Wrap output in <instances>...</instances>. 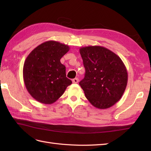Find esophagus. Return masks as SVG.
I'll return each instance as SVG.
<instances>
[{
    "instance_id": "esophagus-1",
    "label": "esophagus",
    "mask_w": 151,
    "mask_h": 151,
    "mask_svg": "<svg viewBox=\"0 0 151 151\" xmlns=\"http://www.w3.org/2000/svg\"><path fill=\"white\" fill-rule=\"evenodd\" d=\"M73 83H75V84H76V83L78 82V78H75L73 79Z\"/></svg>"
}]
</instances>
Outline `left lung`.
<instances>
[{"instance_id": "1", "label": "left lung", "mask_w": 151, "mask_h": 151, "mask_svg": "<svg viewBox=\"0 0 151 151\" xmlns=\"http://www.w3.org/2000/svg\"><path fill=\"white\" fill-rule=\"evenodd\" d=\"M80 53L86 73L79 84L86 97L95 108H110L120 100L127 87L124 63L116 54L101 46L81 47Z\"/></svg>"}]
</instances>
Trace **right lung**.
<instances>
[{"label":"right lung","mask_w":151,"mask_h":151,"mask_svg":"<svg viewBox=\"0 0 151 151\" xmlns=\"http://www.w3.org/2000/svg\"><path fill=\"white\" fill-rule=\"evenodd\" d=\"M69 49L67 45L48 41L28 54L23 66L24 82L28 93L37 101L52 104L72 84L66 77L65 66L60 62Z\"/></svg>","instance_id":"1"}]
</instances>
